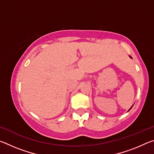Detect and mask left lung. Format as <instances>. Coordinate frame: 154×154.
Listing matches in <instances>:
<instances>
[{
    "label": "left lung",
    "instance_id": "left-lung-1",
    "mask_svg": "<svg viewBox=\"0 0 154 154\" xmlns=\"http://www.w3.org/2000/svg\"><path fill=\"white\" fill-rule=\"evenodd\" d=\"M130 58H131V57H130ZM132 107H131V108H132ZM131 108H130V109H131ZM130 109H129V110H130ZM129 110H128V111H129Z\"/></svg>",
    "mask_w": 154,
    "mask_h": 154
}]
</instances>
